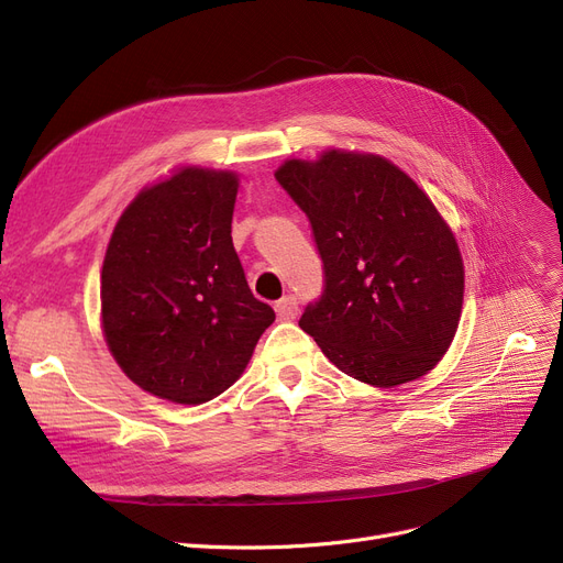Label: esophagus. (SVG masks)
<instances>
[{"instance_id":"esophagus-1","label":"esophagus","mask_w":563,"mask_h":563,"mask_svg":"<svg viewBox=\"0 0 563 563\" xmlns=\"http://www.w3.org/2000/svg\"><path fill=\"white\" fill-rule=\"evenodd\" d=\"M297 310H299V303L292 295L283 297L280 301H276V316L278 320H295L297 318Z\"/></svg>"}]
</instances>
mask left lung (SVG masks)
I'll use <instances>...</instances> for the list:
<instances>
[{
  "label": "left lung",
  "instance_id": "8db88e82",
  "mask_svg": "<svg viewBox=\"0 0 563 563\" xmlns=\"http://www.w3.org/2000/svg\"><path fill=\"white\" fill-rule=\"evenodd\" d=\"M313 229L324 287L299 327L355 380L394 387L448 352L464 303V262L448 222L389 159L327 151L276 172Z\"/></svg>",
  "mask_w": 563,
  "mask_h": 563
}]
</instances>
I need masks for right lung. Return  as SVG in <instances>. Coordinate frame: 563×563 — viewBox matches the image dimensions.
Segmentation results:
<instances>
[{
  "mask_svg": "<svg viewBox=\"0 0 563 563\" xmlns=\"http://www.w3.org/2000/svg\"><path fill=\"white\" fill-rule=\"evenodd\" d=\"M239 178L185 166L124 208L101 268V327L141 389L197 406L232 387L274 308L253 297L232 243Z\"/></svg>",
  "mask_w": 563,
  "mask_h": 563,
  "instance_id": "obj_1",
  "label": "right lung"
}]
</instances>
